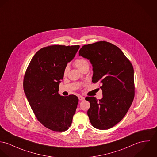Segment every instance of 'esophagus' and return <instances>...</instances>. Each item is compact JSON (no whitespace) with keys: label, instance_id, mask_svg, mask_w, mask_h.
<instances>
[{"label":"esophagus","instance_id":"34e87169","mask_svg":"<svg viewBox=\"0 0 157 157\" xmlns=\"http://www.w3.org/2000/svg\"><path fill=\"white\" fill-rule=\"evenodd\" d=\"M79 101H84V100H85V98L83 97L82 96H79Z\"/></svg>","mask_w":157,"mask_h":157}]
</instances>
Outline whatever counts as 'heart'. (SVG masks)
Here are the masks:
<instances>
[{"mask_svg": "<svg viewBox=\"0 0 157 157\" xmlns=\"http://www.w3.org/2000/svg\"><path fill=\"white\" fill-rule=\"evenodd\" d=\"M74 64L77 67V68H78L80 70H82L84 67H85L86 66H89L88 61L86 59L82 58H78V59H76ZM69 70V67L68 66H67L64 70V76H66L67 75Z\"/></svg>", "mask_w": 157, "mask_h": 157, "instance_id": "heart-1", "label": "heart"}]
</instances>
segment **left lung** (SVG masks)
<instances>
[{
	"label": "left lung",
	"instance_id": "1",
	"mask_svg": "<svg viewBox=\"0 0 157 157\" xmlns=\"http://www.w3.org/2000/svg\"><path fill=\"white\" fill-rule=\"evenodd\" d=\"M79 55L92 65V82L102 84L101 100L86 98L90 104L87 111L90 123L98 129H110L124 117L132 103L133 67L118 47L104 41L83 46Z\"/></svg>",
	"mask_w": 157,
	"mask_h": 157
}]
</instances>
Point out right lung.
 Masks as SVG:
<instances>
[{
  "label": "right lung",
  "instance_id": "obj_1",
  "mask_svg": "<svg viewBox=\"0 0 157 157\" xmlns=\"http://www.w3.org/2000/svg\"><path fill=\"white\" fill-rule=\"evenodd\" d=\"M79 45H53L40 49L26 71L23 89L38 121L54 131L69 129L78 104L75 95L60 96L64 70L75 57Z\"/></svg>",
  "mask_w": 157,
  "mask_h": 157
}]
</instances>
